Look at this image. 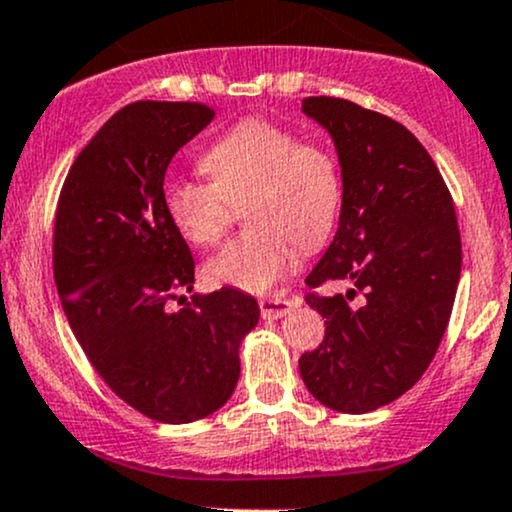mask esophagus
Segmentation results:
<instances>
[{
    "instance_id": "34e87169",
    "label": "esophagus",
    "mask_w": 512,
    "mask_h": 512,
    "mask_svg": "<svg viewBox=\"0 0 512 512\" xmlns=\"http://www.w3.org/2000/svg\"><path fill=\"white\" fill-rule=\"evenodd\" d=\"M294 299H287V297H263L258 306H261V316L263 318H282L285 314H290L294 309Z\"/></svg>"
}]
</instances>
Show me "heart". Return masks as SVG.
Listing matches in <instances>:
<instances>
[{
	"instance_id": "b5f03b06",
	"label": "heart",
	"mask_w": 512,
	"mask_h": 512,
	"mask_svg": "<svg viewBox=\"0 0 512 512\" xmlns=\"http://www.w3.org/2000/svg\"><path fill=\"white\" fill-rule=\"evenodd\" d=\"M210 182L170 179L165 213L189 244L215 246L246 203L251 227L206 266L215 285L266 292L338 220L342 179L335 155L268 119H244L201 158Z\"/></svg>"
}]
</instances>
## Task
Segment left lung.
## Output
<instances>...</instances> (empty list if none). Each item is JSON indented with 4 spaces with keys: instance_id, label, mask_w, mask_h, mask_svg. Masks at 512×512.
Returning a JSON list of instances; mask_svg holds the SVG:
<instances>
[{
    "instance_id": "left-lung-1",
    "label": "left lung",
    "mask_w": 512,
    "mask_h": 512,
    "mask_svg": "<svg viewBox=\"0 0 512 512\" xmlns=\"http://www.w3.org/2000/svg\"><path fill=\"white\" fill-rule=\"evenodd\" d=\"M302 110L338 148L342 210L306 278L326 338L299 371L330 410L364 414L407 393L436 357L460 280L458 218L436 162L400 122L328 95L304 98ZM326 281L351 292L326 298L317 292Z\"/></svg>"
}]
</instances>
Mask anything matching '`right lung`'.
I'll return each instance as SVG.
<instances>
[{
    "label": "right lung",
    "instance_id": "right-lung-1",
    "mask_svg": "<svg viewBox=\"0 0 512 512\" xmlns=\"http://www.w3.org/2000/svg\"><path fill=\"white\" fill-rule=\"evenodd\" d=\"M215 117L203 102L138 100L112 114L66 174L52 232L54 285L102 381L146 417L189 424L220 410L251 294L194 290V256L165 213V172Z\"/></svg>",
    "mask_w": 512,
    "mask_h": 512
}]
</instances>
